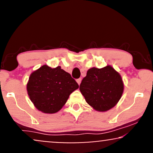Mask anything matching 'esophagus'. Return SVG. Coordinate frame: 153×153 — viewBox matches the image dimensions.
<instances>
[{
  "mask_svg": "<svg viewBox=\"0 0 153 153\" xmlns=\"http://www.w3.org/2000/svg\"><path fill=\"white\" fill-rule=\"evenodd\" d=\"M81 82H82V79H76V82L78 83L79 85H80Z\"/></svg>",
  "mask_w": 153,
  "mask_h": 153,
  "instance_id": "1",
  "label": "esophagus"
}]
</instances>
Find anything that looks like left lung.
I'll return each mask as SVG.
<instances>
[{"mask_svg": "<svg viewBox=\"0 0 153 153\" xmlns=\"http://www.w3.org/2000/svg\"><path fill=\"white\" fill-rule=\"evenodd\" d=\"M79 90L86 102L98 112L113 108L120 101L124 91L121 75L112 66L91 68L82 79Z\"/></svg>", "mask_w": 153, "mask_h": 153, "instance_id": "1", "label": "left lung"}]
</instances>
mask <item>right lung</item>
Here are the masks:
<instances>
[{
  "label": "right lung",
  "mask_w": 153,
  "mask_h": 153,
  "mask_svg": "<svg viewBox=\"0 0 153 153\" xmlns=\"http://www.w3.org/2000/svg\"><path fill=\"white\" fill-rule=\"evenodd\" d=\"M78 88L76 81L61 66L52 69L47 65L30 74L26 85L30 101L38 110L46 114L59 112Z\"/></svg>",
  "instance_id": "add662e5"
}]
</instances>
